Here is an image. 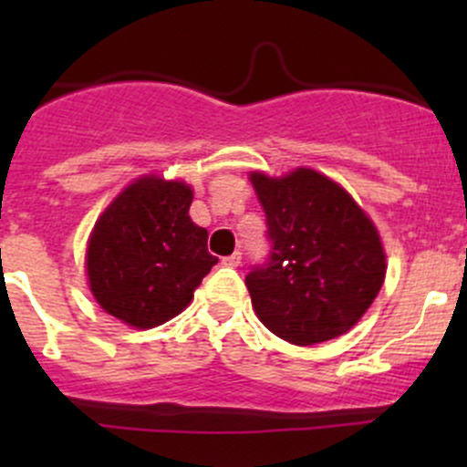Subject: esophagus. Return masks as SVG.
I'll list each match as a JSON object with an SVG mask.
<instances>
[{
  "label": "esophagus",
  "mask_w": 467,
  "mask_h": 467,
  "mask_svg": "<svg viewBox=\"0 0 467 467\" xmlns=\"http://www.w3.org/2000/svg\"><path fill=\"white\" fill-rule=\"evenodd\" d=\"M222 264L226 267H237L241 264V252H234V254H230V256H223Z\"/></svg>",
  "instance_id": "obj_1"
}]
</instances>
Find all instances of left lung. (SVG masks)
Masks as SVG:
<instances>
[{"label": "left lung", "instance_id": "8db88e82", "mask_svg": "<svg viewBox=\"0 0 467 467\" xmlns=\"http://www.w3.org/2000/svg\"><path fill=\"white\" fill-rule=\"evenodd\" d=\"M272 248L245 276L252 307L272 334L307 347L351 329L387 275L378 228L353 197L314 169L250 173Z\"/></svg>", "mask_w": 467, "mask_h": 467}]
</instances>
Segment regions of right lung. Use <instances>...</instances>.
<instances>
[{
	"mask_svg": "<svg viewBox=\"0 0 467 467\" xmlns=\"http://www.w3.org/2000/svg\"><path fill=\"white\" fill-rule=\"evenodd\" d=\"M191 202L184 182L144 175L105 208L89 234L85 267L107 314L151 329L191 303L217 264L206 248V228L189 217Z\"/></svg>",
	"mask_w": 467,
	"mask_h": 467,
	"instance_id": "1",
	"label": "right lung"
}]
</instances>
